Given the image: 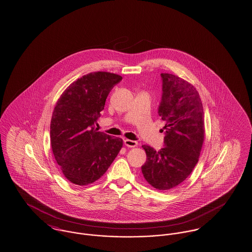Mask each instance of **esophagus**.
I'll return each instance as SVG.
<instances>
[{
  "instance_id": "obj_1",
  "label": "esophagus",
  "mask_w": 252,
  "mask_h": 252,
  "mask_svg": "<svg viewBox=\"0 0 252 252\" xmlns=\"http://www.w3.org/2000/svg\"><path fill=\"white\" fill-rule=\"evenodd\" d=\"M124 144H125L127 147L132 148V147H136L137 145H138V143H137L136 141H132V140L126 139V140H124Z\"/></svg>"
}]
</instances>
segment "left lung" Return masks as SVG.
<instances>
[{
	"label": "left lung",
	"mask_w": 252,
	"mask_h": 252,
	"mask_svg": "<svg viewBox=\"0 0 252 252\" xmlns=\"http://www.w3.org/2000/svg\"><path fill=\"white\" fill-rule=\"evenodd\" d=\"M162 100L158 115L165 125L164 147L156 151L143 145L145 180L158 190L179 186L199 161L204 141V113L200 94L190 83L171 73H161Z\"/></svg>",
	"instance_id": "left-lung-1"
}]
</instances>
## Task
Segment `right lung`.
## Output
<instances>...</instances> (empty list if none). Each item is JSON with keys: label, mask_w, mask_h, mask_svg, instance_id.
<instances>
[{"label": "right lung", "mask_w": 252, "mask_h": 252, "mask_svg": "<svg viewBox=\"0 0 252 252\" xmlns=\"http://www.w3.org/2000/svg\"><path fill=\"white\" fill-rule=\"evenodd\" d=\"M122 79L112 72H90L58 99L51 117V149L65 178L75 185L100 179L123 147V139L95 128L108 94Z\"/></svg>", "instance_id": "right-lung-1"}]
</instances>
